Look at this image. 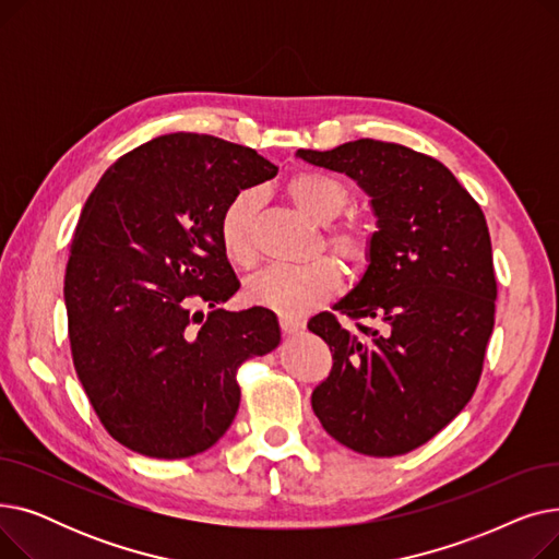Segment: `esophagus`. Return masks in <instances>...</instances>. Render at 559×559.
<instances>
[{
  "mask_svg": "<svg viewBox=\"0 0 559 559\" xmlns=\"http://www.w3.org/2000/svg\"><path fill=\"white\" fill-rule=\"evenodd\" d=\"M281 331H283V335H297L299 331H304V324L299 319L281 317Z\"/></svg>",
  "mask_w": 559,
  "mask_h": 559,
  "instance_id": "34e87169",
  "label": "esophagus"
}]
</instances>
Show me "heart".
Instances as JSON below:
<instances>
[{
	"instance_id": "obj_1",
	"label": "heart",
	"mask_w": 559,
	"mask_h": 559,
	"mask_svg": "<svg viewBox=\"0 0 559 559\" xmlns=\"http://www.w3.org/2000/svg\"><path fill=\"white\" fill-rule=\"evenodd\" d=\"M285 192L301 213L319 224L337 219L354 199L340 179L314 169L292 174L285 181ZM258 192L242 190L224 205L219 215V245L235 267L247 270L258 260ZM321 245L340 258L350 272L362 274L373 260L376 235L371 226L360 219H342L324 228ZM340 285L342 272L337 264L329 258H319L306 267H270L251 276L245 285V299L285 317H304L333 299Z\"/></svg>"
}]
</instances>
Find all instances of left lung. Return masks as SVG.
I'll use <instances>...</instances> for the list:
<instances>
[{
  "instance_id": "8db88e82",
  "label": "left lung",
  "mask_w": 559,
  "mask_h": 559,
  "mask_svg": "<svg viewBox=\"0 0 559 559\" xmlns=\"http://www.w3.org/2000/svg\"><path fill=\"white\" fill-rule=\"evenodd\" d=\"M304 160L342 171L371 197L376 253L362 281L308 329L333 350L312 409L340 444L392 457L426 444L472 401L493 331L496 276L478 201L430 156L354 140ZM367 318L385 330L367 328Z\"/></svg>"
}]
</instances>
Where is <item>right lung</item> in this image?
Instances as JSON below:
<instances>
[{
    "label": "right lung",
    "instance_id": "1",
    "mask_svg": "<svg viewBox=\"0 0 559 559\" xmlns=\"http://www.w3.org/2000/svg\"><path fill=\"white\" fill-rule=\"evenodd\" d=\"M276 171L249 146L169 133L117 158L87 197L66 267L68 333L122 447L158 460L211 449L238 415V369L278 346L270 310L215 308L240 289L217 235L224 205Z\"/></svg>",
    "mask_w": 559,
    "mask_h": 559
}]
</instances>
